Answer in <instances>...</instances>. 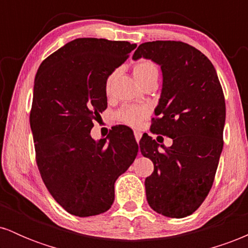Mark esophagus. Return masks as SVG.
<instances>
[{"mask_svg":"<svg viewBox=\"0 0 248 248\" xmlns=\"http://www.w3.org/2000/svg\"><path fill=\"white\" fill-rule=\"evenodd\" d=\"M134 136H135V140L139 142V141L141 140V136H142V134H141L140 132H138V130H135V132H134Z\"/></svg>","mask_w":248,"mask_h":248,"instance_id":"obj_1","label":"esophagus"}]
</instances>
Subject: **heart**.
<instances>
[{
  "label": "heart",
  "mask_w": 248,
  "mask_h": 248,
  "mask_svg": "<svg viewBox=\"0 0 248 248\" xmlns=\"http://www.w3.org/2000/svg\"><path fill=\"white\" fill-rule=\"evenodd\" d=\"M133 75L135 77L136 80L141 84V82L152 78V77H158V70L157 66L153 62L141 61L136 62L133 66ZM112 80L113 75L108 77L106 80V86H105V88H106L107 92L109 91ZM148 113H149V110H148L147 107L124 106L115 113V119L120 124H128V126L132 127H139L141 124V122L143 121V119L148 115Z\"/></svg>",
  "instance_id": "1"
}]
</instances>
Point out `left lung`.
Here are the masks:
<instances>
[{
  "instance_id": "obj_1",
  "label": "left lung",
  "mask_w": 248,
  "mask_h": 248,
  "mask_svg": "<svg viewBox=\"0 0 248 248\" xmlns=\"http://www.w3.org/2000/svg\"><path fill=\"white\" fill-rule=\"evenodd\" d=\"M161 65L163 87L153 134L172 139L166 147L146 135L140 141L154 171L144 181L147 201L160 215L183 218L193 213L211 190L223 150L225 98L215 66L201 51L179 41L139 45L133 58Z\"/></svg>"
}]
</instances>
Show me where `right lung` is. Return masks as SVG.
<instances>
[{
    "mask_svg": "<svg viewBox=\"0 0 248 248\" xmlns=\"http://www.w3.org/2000/svg\"><path fill=\"white\" fill-rule=\"evenodd\" d=\"M135 47L124 41L78 38L51 53L37 71L30 110L37 167L51 196L73 216L106 212L116 178L138 155L135 139L118 129L108 143H96L90 134L107 107L108 76Z\"/></svg>",
    "mask_w": 248,
    "mask_h": 248,
    "instance_id": "1",
    "label": "right lung"
}]
</instances>
